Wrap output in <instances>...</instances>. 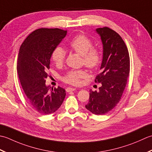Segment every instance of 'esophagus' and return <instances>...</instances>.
Returning <instances> with one entry per match:
<instances>
[{"mask_svg":"<svg viewBox=\"0 0 152 152\" xmlns=\"http://www.w3.org/2000/svg\"><path fill=\"white\" fill-rule=\"evenodd\" d=\"M76 88H72V87H68L66 88V91L67 92H73L74 91H75Z\"/></svg>","mask_w":152,"mask_h":152,"instance_id":"esophagus-1","label":"esophagus"}]
</instances>
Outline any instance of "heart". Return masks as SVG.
Masks as SVG:
<instances>
[{"mask_svg": "<svg viewBox=\"0 0 152 152\" xmlns=\"http://www.w3.org/2000/svg\"><path fill=\"white\" fill-rule=\"evenodd\" d=\"M69 46L74 52L82 56V63L91 69L97 68L101 61L102 56L98 48L92 46L91 39L83 34L76 35L69 43ZM52 60L57 65H61L66 58V52L62 47L56 46L51 54ZM87 76L86 71L81 69L69 71L63 77V81L72 85H80L82 79Z\"/></svg>", "mask_w": 152, "mask_h": 152, "instance_id": "b5f03b06", "label": "heart"}]
</instances>
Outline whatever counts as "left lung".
Segmentation results:
<instances>
[{
  "label": "left lung",
  "instance_id": "left-lung-1",
  "mask_svg": "<svg viewBox=\"0 0 152 152\" xmlns=\"http://www.w3.org/2000/svg\"><path fill=\"white\" fill-rule=\"evenodd\" d=\"M103 44L101 72L95 83H101L99 91L90 90L85 107L95 115H104L119 103L127 83L130 57L127 47L118 33L107 27L96 29Z\"/></svg>",
  "mask_w": 152,
  "mask_h": 152
}]
</instances>
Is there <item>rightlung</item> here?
Returning a JSON list of instances; mask_svg holds the SVG:
<instances>
[{
    "instance_id": "right-lung-1",
    "label": "right lung",
    "mask_w": 152,
    "mask_h": 152,
    "mask_svg": "<svg viewBox=\"0 0 152 152\" xmlns=\"http://www.w3.org/2000/svg\"><path fill=\"white\" fill-rule=\"evenodd\" d=\"M67 34V30L40 28L27 36L21 44L17 70L29 104L37 112L48 115L55 112L66 97L65 89L45 85L50 68L51 54Z\"/></svg>"
}]
</instances>
